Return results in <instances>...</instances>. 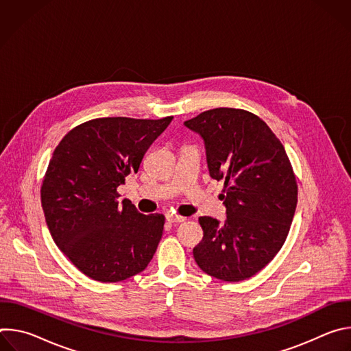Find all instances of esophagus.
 I'll list each match as a JSON object with an SVG mask.
<instances>
[{
	"label": "esophagus",
	"instance_id": "34e87169",
	"mask_svg": "<svg viewBox=\"0 0 351 351\" xmlns=\"http://www.w3.org/2000/svg\"><path fill=\"white\" fill-rule=\"evenodd\" d=\"M167 221L171 222V223H180V222H184L186 218L184 217H180V215H173V214H167Z\"/></svg>",
	"mask_w": 351,
	"mask_h": 351
}]
</instances>
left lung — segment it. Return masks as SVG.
<instances>
[{"instance_id": "left-lung-1", "label": "left lung", "mask_w": 351, "mask_h": 351, "mask_svg": "<svg viewBox=\"0 0 351 351\" xmlns=\"http://www.w3.org/2000/svg\"><path fill=\"white\" fill-rule=\"evenodd\" d=\"M204 141L210 176L223 180L226 219L199 217L204 237L193 248L210 276L240 282L282 248L297 206V183L279 138L257 115L215 108L184 122Z\"/></svg>"}]
</instances>
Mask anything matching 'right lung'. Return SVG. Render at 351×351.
<instances>
[{"mask_svg":"<svg viewBox=\"0 0 351 351\" xmlns=\"http://www.w3.org/2000/svg\"><path fill=\"white\" fill-rule=\"evenodd\" d=\"M172 119L98 118L76 126L57 145L41 206L56 244L86 276L121 282L153 260L165 217L140 214L126 198L119 203L117 189L138 171Z\"/></svg>","mask_w":351,"mask_h":351,"instance_id":"obj_1","label":"right lung"}]
</instances>
